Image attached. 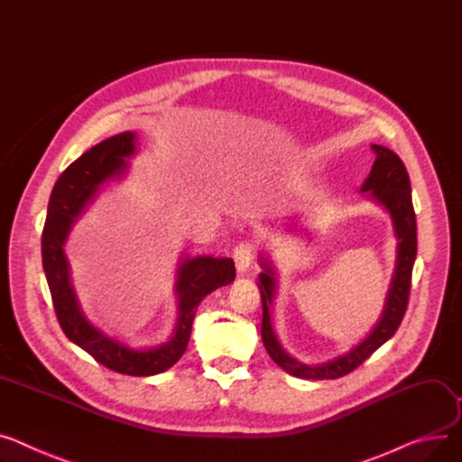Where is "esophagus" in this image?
I'll return each instance as SVG.
<instances>
[{"label": "esophagus", "instance_id": "esophagus-1", "mask_svg": "<svg viewBox=\"0 0 462 462\" xmlns=\"http://www.w3.org/2000/svg\"><path fill=\"white\" fill-rule=\"evenodd\" d=\"M253 260H254V247L251 243H241L234 249V262H236L237 273L249 271Z\"/></svg>", "mask_w": 462, "mask_h": 462}]
</instances>
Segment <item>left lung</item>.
Instances as JSON below:
<instances>
[{"mask_svg":"<svg viewBox=\"0 0 462 462\" xmlns=\"http://www.w3.org/2000/svg\"><path fill=\"white\" fill-rule=\"evenodd\" d=\"M375 162L374 167L364 180L360 193L365 195L367 200L386 209L392 219L393 236H395V265L392 273V281L388 286V293L384 299V309L375 323L362 342L353 346L349 351L337 355L330 360H323L318 364H304L291 356L282 344L276 337L271 323L269 310L273 309V302L279 290V279H276V265L269 253H260L258 262L262 273L258 276V290L262 297V340L263 347L267 349L269 356L279 364L282 370L299 379H337L344 377L355 367H358L367 356H372L383 344H386L390 337L395 334L397 327L402 325V319L407 310L409 291H411V276L416 260V215L412 208V195H411V180L403 162L399 160L397 153L388 150L381 144H372ZM302 221L291 225L286 232L300 234Z\"/></svg>","mask_w":462,"mask_h":462,"instance_id":"left-lung-1","label":"left lung"}]
</instances>
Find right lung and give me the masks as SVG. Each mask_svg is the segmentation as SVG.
<instances>
[{
  "label": "right lung",
  "mask_w": 462,
  "mask_h": 462,
  "mask_svg": "<svg viewBox=\"0 0 462 462\" xmlns=\"http://www.w3.org/2000/svg\"><path fill=\"white\" fill-rule=\"evenodd\" d=\"M137 152V134L122 132L81 153L59 176L50 195L42 232V267L59 325L69 340L113 372L132 377H150L167 372L186 353L199 304L211 291L234 282L236 267L232 258L211 254L180 256L174 281L178 300L176 323L169 340L158 346L132 347L120 337L104 332L87 318L72 284L65 245L74 225L109 183L128 176L130 163Z\"/></svg>",
  "instance_id": "right-lung-1"
}]
</instances>
